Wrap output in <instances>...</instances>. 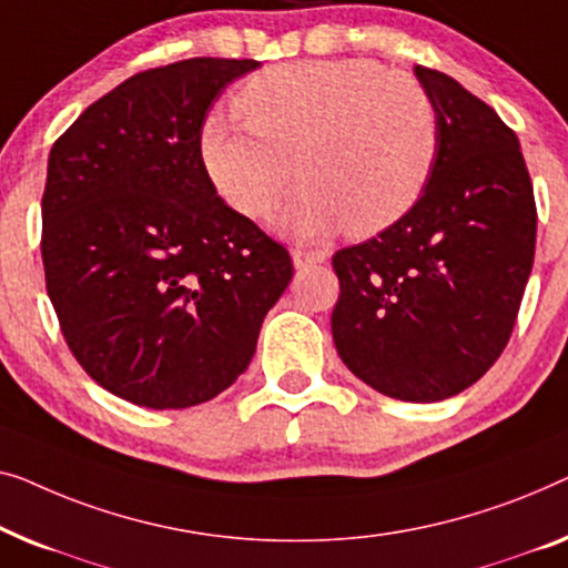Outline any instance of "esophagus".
Instances as JSON below:
<instances>
[{
  "label": "esophagus",
  "mask_w": 568,
  "mask_h": 568,
  "mask_svg": "<svg viewBox=\"0 0 568 568\" xmlns=\"http://www.w3.org/2000/svg\"><path fill=\"white\" fill-rule=\"evenodd\" d=\"M326 254L324 250H293V265L303 270V267H311V265H322V262H326Z\"/></svg>",
  "instance_id": "obj_1"
}]
</instances>
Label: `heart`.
<instances>
[{
    "label": "heart",
    "instance_id": "b5f03b06",
    "mask_svg": "<svg viewBox=\"0 0 568 568\" xmlns=\"http://www.w3.org/2000/svg\"><path fill=\"white\" fill-rule=\"evenodd\" d=\"M244 118L213 113L201 156L213 185L246 215H262L298 172L275 223L301 239L349 229L381 234L425 195L440 151V118L425 87L367 59L270 67L239 92Z\"/></svg>",
    "mask_w": 568,
    "mask_h": 568
}]
</instances>
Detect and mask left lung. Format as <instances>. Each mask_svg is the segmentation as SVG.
Here are the masks:
<instances>
[{
  "instance_id": "8db88e82",
  "label": "left lung",
  "mask_w": 568,
  "mask_h": 568,
  "mask_svg": "<svg viewBox=\"0 0 568 568\" xmlns=\"http://www.w3.org/2000/svg\"><path fill=\"white\" fill-rule=\"evenodd\" d=\"M440 118L425 195L332 257L334 347L383 396L443 402L497 363L535 257L532 182L513 128L443 71L414 67Z\"/></svg>"
}]
</instances>
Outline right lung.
I'll return each mask as SVG.
<instances>
[{
	"label": "right lung",
	"instance_id": "1",
	"mask_svg": "<svg viewBox=\"0 0 568 568\" xmlns=\"http://www.w3.org/2000/svg\"><path fill=\"white\" fill-rule=\"evenodd\" d=\"M252 59L141 71L48 156L45 291L77 363L125 402L187 409L226 390L293 277L291 254L215 193L207 110Z\"/></svg>",
	"mask_w": 568,
	"mask_h": 568
}]
</instances>
